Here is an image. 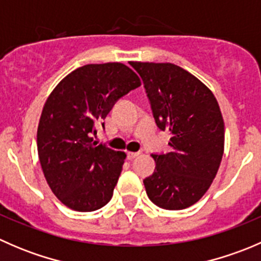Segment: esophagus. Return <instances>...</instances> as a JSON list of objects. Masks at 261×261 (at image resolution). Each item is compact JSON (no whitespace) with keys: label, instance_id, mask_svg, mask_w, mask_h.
<instances>
[{"label":"esophagus","instance_id":"esophagus-1","mask_svg":"<svg viewBox=\"0 0 261 261\" xmlns=\"http://www.w3.org/2000/svg\"><path fill=\"white\" fill-rule=\"evenodd\" d=\"M139 154H140V152H134V151H130V152H127V158H128V160H133V159H135V158L138 156Z\"/></svg>","mask_w":261,"mask_h":261}]
</instances>
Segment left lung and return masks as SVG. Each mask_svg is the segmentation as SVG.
I'll use <instances>...</instances> for the list:
<instances>
[{
    "mask_svg": "<svg viewBox=\"0 0 261 261\" xmlns=\"http://www.w3.org/2000/svg\"><path fill=\"white\" fill-rule=\"evenodd\" d=\"M130 64L144 82L158 127L172 135L169 152L151 155L156 167L144 179L147 197L164 210L191 207L208 191L222 160L225 123L217 99L172 63Z\"/></svg>",
    "mask_w": 261,
    "mask_h": 261,
    "instance_id": "left-lung-1",
    "label": "left lung"
}]
</instances>
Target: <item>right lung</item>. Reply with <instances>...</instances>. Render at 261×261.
I'll list each match as a JSON object with an SVG mask.
<instances>
[{
    "instance_id": "add662e5",
    "label": "right lung",
    "mask_w": 261,
    "mask_h": 261,
    "mask_svg": "<svg viewBox=\"0 0 261 261\" xmlns=\"http://www.w3.org/2000/svg\"><path fill=\"white\" fill-rule=\"evenodd\" d=\"M140 86L122 63L87 64L63 78L46 99L39 160L51 192L70 210L96 211L112 198L126 154L98 145L92 135L116 101Z\"/></svg>"
}]
</instances>
